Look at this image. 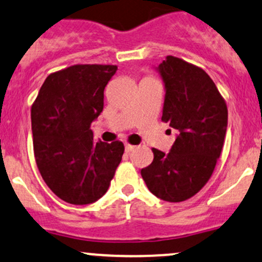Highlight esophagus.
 <instances>
[{"label":"esophagus","mask_w":262,"mask_h":262,"mask_svg":"<svg viewBox=\"0 0 262 262\" xmlns=\"http://www.w3.org/2000/svg\"><path fill=\"white\" fill-rule=\"evenodd\" d=\"M135 149H137V146L135 145H132V144H125V152H128V154H130V152L134 151Z\"/></svg>","instance_id":"1"}]
</instances>
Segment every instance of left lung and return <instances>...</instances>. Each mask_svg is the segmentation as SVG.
Returning <instances> with one entry per match:
<instances>
[{
  "label": "left lung",
  "mask_w": 262,
  "mask_h": 262,
  "mask_svg": "<svg viewBox=\"0 0 262 262\" xmlns=\"http://www.w3.org/2000/svg\"><path fill=\"white\" fill-rule=\"evenodd\" d=\"M165 95L161 121L179 132L169 154L152 148L154 160L141 169L149 191L166 202L193 197L208 182L223 148L228 108L209 75L169 55L159 66Z\"/></svg>",
  "instance_id": "obj_1"
}]
</instances>
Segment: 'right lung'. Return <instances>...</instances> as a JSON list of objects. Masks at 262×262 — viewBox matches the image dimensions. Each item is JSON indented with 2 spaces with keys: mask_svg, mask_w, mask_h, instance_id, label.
<instances>
[{
  "mask_svg": "<svg viewBox=\"0 0 262 262\" xmlns=\"http://www.w3.org/2000/svg\"><path fill=\"white\" fill-rule=\"evenodd\" d=\"M117 65L77 64L50 74L32 104L34 158L54 193L71 204L107 192L124 145L93 141L90 129L103 110L104 87Z\"/></svg>",
  "mask_w": 262,
  "mask_h": 262,
  "instance_id": "right-lung-1",
  "label": "right lung"
}]
</instances>
